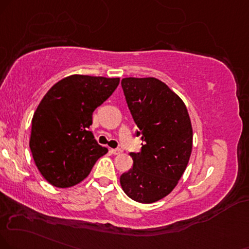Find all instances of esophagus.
<instances>
[{
  "instance_id": "1",
  "label": "esophagus",
  "mask_w": 249,
  "mask_h": 249,
  "mask_svg": "<svg viewBox=\"0 0 249 249\" xmlns=\"http://www.w3.org/2000/svg\"><path fill=\"white\" fill-rule=\"evenodd\" d=\"M110 153H113V155H121L122 150L121 149H110Z\"/></svg>"
}]
</instances>
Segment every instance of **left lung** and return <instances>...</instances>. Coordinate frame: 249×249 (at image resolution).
Here are the masks:
<instances>
[{"label": "left lung", "instance_id": "1", "mask_svg": "<svg viewBox=\"0 0 249 249\" xmlns=\"http://www.w3.org/2000/svg\"><path fill=\"white\" fill-rule=\"evenodd\" d=\"M125 101L141 135L133 167L120 177L122 189L140 203L167 196L182 177L193 148V128L183 101L157 78L121 81Z\"/></svg>", "mask_w": 249, "mask_h": 249}]
</instances>
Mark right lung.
I'll use <instances>...</instances> for the list:
<instances>
[{
	"label": "right lung",
	"mask_w": 249,
	"mask_h": 249,
	"mask_svg": "<svg viewBox=\"0 0 249 249\" xmlns=\"http://www.w3.org/2000/svg\"><path fill=\"white\" fill-rule=\"evenodd\" d=\"M120 78L71 75L50 89L32 118L30 149L41 176L59 188L87 178L107 150L89 130L92 113L108 99Z\"/></svg>",
	"instance_id": "right-lung-1"
}]
</instances>
